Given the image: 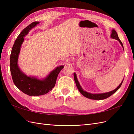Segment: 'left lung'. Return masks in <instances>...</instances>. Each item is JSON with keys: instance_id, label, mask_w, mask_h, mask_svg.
<instances>
[{"instance_id": "obj_1", "label": "left lung", "mask_w": 134, "mask_h": 134, "mask_svg": "<svg viewBox=\"0 0 134 134\" xmlns=\"http://www.w3.org/2000/svg\"><path fill=\"white\" fill-rule=\"evenodd\" d=\"M111 37L113 39H115L116 40H118L119 41V42L120 43L121 46L123 47V49L124 50V46H123V44L120 41V38H119V36L118 35H117L116 31L115 30H112V34L111 35ZM74 80H75V82L76 84V86L77 87V88L78 89L79 91L80 92V93L82 94L83 96H84V97H86V98H89V99H94V100H101V99H104L108 97H110L111 95H112L113 93H115L117 90H119V89L120 88V87L121 86V85L122 84L123 82V80L124 79L122 80V82L120 84L119 86L117 87L115 90H114L113 91H112L111 92H107V93H98V94H93V93H89L87 92L86 91H85L83 90V88L81 87V86L79 84V82H78V79H77V76L75 72H74Z\"/></svg>"}]
</instances>
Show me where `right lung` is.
Returning <instances> with one entry per match:
<instances>
[{
  "label": "right lung",
  "instance_id": "1",
  "mask_svg": "<svg viewBox=\"0 0 134 134\" xmlns=\"http://www.w3.org/2000/svg\"><path fill=\"white\" fill-rule=\"evenodd\" d=\"M39 23L40 22H32L21 32L14 42L10 57V73L15 86L20 91L30 96L43 95L51 91L55 87L58 74L64 67V65H61L55 68L43 79L28 76L20 69L18 60L21 46L25 40L24 37Z\"/></svg>",
  "mask_w": 134,
  "mask_h": 134
}]
</instances>
